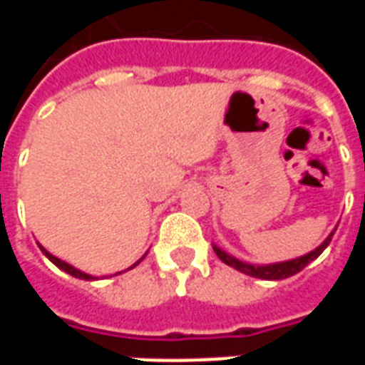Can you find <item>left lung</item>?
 Wrapping results in <instances>:
<instances>
[{"instance_id": "8db88e82", "label": "left lung", "mask_w": 365, "mask_h": 365, "mask_svg": "<svg viewBox=\"0 0 365 365\" xmlns=\"http://www.w3.org/2000/svg\"><path fill=\"white\" fill-rule=\"evenodd\" d=\"M332 235H334V232H330L329 237H327V240H324L319 248H314L313 252L305 254V256H301V258H295V260L277 262V264H268V266H254V264L240 262L237 260L235 256H230V254H227L225 250H221V248H217V246H213V250L227 266L238 269V272H242V274L252 275V277H260V279H285V277H291V275H295L297 272H301L307 264H311L313 260H317L322 254V250L330 245Z\"/></svg>"}]
</instances>
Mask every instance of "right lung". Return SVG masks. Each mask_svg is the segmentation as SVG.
Listing matches in <instances>:
<instances>
[{
    "label": "right lung",
    "instance_id": "right-lung-1",
    "mask_svg": "<svg viewBox=\"0 0 365 365\" xmlns=\"http://www.w3.org/2000/svg\"><path fill=\"white\" fill-rule=\"evenodd\" d=\"M38 246H41V245H38ZM41 250H43L44 256H46V258H48V260H51L52 264H54V266H58V268L62 269V272H66V274L74 275V277H78V279H88V282H90V279H96L93 275L83 274V272H80V269L74 268V266H70V264H66V262H62V260H60V258H56V256H52V254L48 252L46 248H43V246H41ZM143 260H144V256H143V258H140V260L136 262L135 266H138V264H140V262H143ZM135 266H130V268H135ZM119 274H120V272H119Z\"/></svg>",
    "mask_w": 365,
    "mask_h": 365
}]
</instances>
